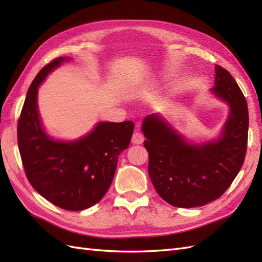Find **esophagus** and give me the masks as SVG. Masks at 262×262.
<instances>
[{
  "mask_svg": "<svg viewBox=\"0 0 262 262\" xmlns=\"http://www.w3.org/2000/svg\"><path fill=\"white\" fill-rule=\"evenodd\" d=\"M132 142H133V144H142L144 142V136H143L142 133L135 132L134 134H133Z\"/></svg>",
  "mask_w": 262,
  "mask_h": 262,
  "instance_id": "esophagus-1",
  "label": "esophagus"
}]
</instances>
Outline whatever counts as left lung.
<instances>
[{"mask_svg":"<svg viewBox=\"0 0 262 262\" xmlns=\"http://www.w3.org/2000/svg\"><path fill=\"white\" fill-rule=\"evenodd\" d=\"M209 92L229 107L225 124L213 140L189 141L161 114L142 122L149 178L160 197L176 207H199L220 198L246 158L249 114L241 89L229 72L215 65Z\"/></svg>","mask_w":262,"mask_h":262,"instance_id":"obj_1","label":"left lung"}]
</instances>
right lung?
Returning a JSON list of instances; mask_svg holds the SVG:
<instances>
[{"label": "right lung", "mask_w": 262, "mask_h": 262, "mask_svg": "<svg viewBox=\"0 0 262 262\" xmlns=\"http://www.w3.org/2000/svg\"><path fill=\"white\" fill-rule=\"evenodd\" d=\"M72 57L43 68L31 85L18 121V145L28 180L48 202L66 210H83L101 200L113 182L119 154L129 146L134 122L99 121L76 140H56L46 132L38 110V89Z\"/></svg>", "instance_id": "right-lung-1"}]
</instances>
